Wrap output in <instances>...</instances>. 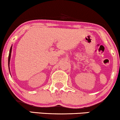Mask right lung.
<instances>
[{"label":"right lung","instance_id":"1","mask_svg":"<svg viewBox=\"0 0 120 120\" xmlns=\"http://www.w3.org/2000/svg\"><path fill=\"white\" fill-rule=\"evenodd\" d=\"M11 49H12V46H11V49H10V51H9V56H8V67H9V72H10V68H9V64H10V60H11ZM10 74H11V73H10Z\"/></svg>","mask_w":120,"mask_h":120}]
</instances>
